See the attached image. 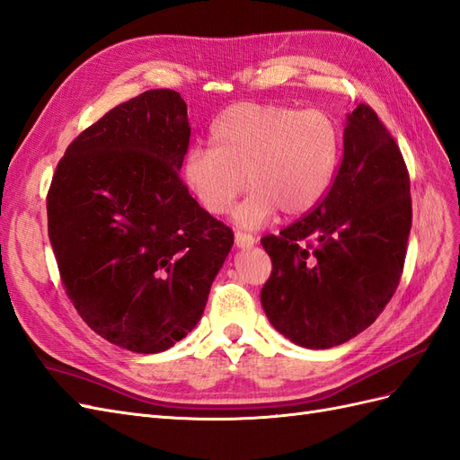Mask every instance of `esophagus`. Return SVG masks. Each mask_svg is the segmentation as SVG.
<instances>
[{
    "mask_svg": "<svg viewBox=\"0 0 460 460\" xmlns=\"http://www.w3.org/2000/svg\"><path fill=\"white\" fill-rule=\"evenodd\" d=\"M254 237L252 234H246V233H234V246H237V249H252L254 246Z\"/></svg>",
    "mask_w": 460,
    "mask_h": 460,
    "instance_id": "esophagus-1",
    "label": "esophagus"
}]
</instances>
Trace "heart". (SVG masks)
<instances>
[{"label": "heart", "instance_id": "b5f03b06", "mask_svg": "<svg viewBox=\"0 0 460 460\" xmlns=\"http://www.w3.org/2000/svg\"><path fill=\"white\" fill-rule=\"evenodd\" d=\"M211 146L186 155V186L208 214L223 216L249 182L234 221L256 229L278 209L297 217L321 202L336 172L340 132L321 111L241 102L217 118Z\"/></svg>", "mask_w": 460, "mask_h": 460}]
</instances>
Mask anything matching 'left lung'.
<instances>
[{"instance_id":"obj_1","label":"left lung","mask_w":460,"mask_h":460,"mask_svg":"<svg viewBox=\"0 0 460 460\" xmlns=\"http://www.w3.org/2000/svg\"><path fill=\"white\" fill-rule=\"evenodd\" d=\"M411 227L408 171L367 104L349 112L344 157L311 214L262 239L272 274L261 301L293 344L326 349L375 323L402 276Z\"/></svg>"}]
</instances>
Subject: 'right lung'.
<instances>
[{
    "label": "right lung",
    "instance_id": "1",
    "mask_svg": "<svg viewBox=\"0 0 460 460\" xmlns=\"http://www.w3.org/2000/svg\"><path fill=\"white\" fill-rule=\"evenodd\" d=\"M188 141L181 93H141L69 144L46 199L67 297L91 331L136 353L192 331L233 246L181 181Z\"/></svg>",
    "mask_w": 460,
    "mask_h": 460
}]
</instances>
